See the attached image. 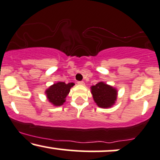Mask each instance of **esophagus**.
<instances>
[{"label":"esophagus","mask_w":160,"mask_h":160,"mask_svg":"<svg viewBox=\"0 0 160 160\" xmlns=\"http://www.w3.org/2000/svg\"><path fill=\"white\" fill-rule=\"evenodd\" d=\"M78 85H81V86L85 85V83H84L83 81H78Z\"/></svg>","instance_id":"obj_1"}]
</instances>
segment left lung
Segmentation results:
<instances>
[{"mask_svg":"<svg viewBox=\"0 0 160 160\" xmlns=\"http://www.w3.org/2000/svg\"><path fill=\"white\" fill-rule=\"evenodd\" d=\"M91 90L94 101L99 107L109 108L115 104L118 94L116 88L103 82H99L92 86Z\"/></svg>","mask_w":160,"mask_h":160,"instance_id":"1","label":"left lung"}]
</instances>
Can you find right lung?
<instances>
[{
    "instance_id": "right-lung-1",
    "label": "right lung",
    "mask_w": 160,
    "mask_h": 160,
    "mask_svg": "<svg viewBox=\"0 0 160 160\" xmlns=\"http://www.w3.org/2000/svg\"><path fill=\"white\" fill-rule=\"evenodd\" d=\"M74 85L73 82L66 84L64 82H58L54 83L45 91L48 100L56 107L62 105L65 102V98L68 95L71 88Z\"/></svg>"
}]
</instances>
